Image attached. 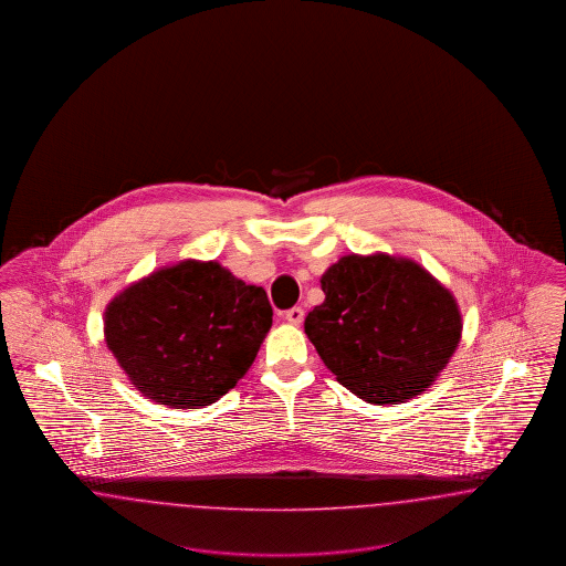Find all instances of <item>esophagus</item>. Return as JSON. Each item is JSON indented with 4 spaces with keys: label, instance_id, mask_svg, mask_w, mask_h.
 <instances>
[{
    "label": "esophagus",
    "instance_id": "obj_1",
    "mask_svg": "<svg viewBox=\"0 0 566 566\" xmlns=\"http://www.w3.org/2000/svg\"><path fill=\"white\" fill-rule=\"evenodd\" d=\"M303 316H305V312L301 310V307H291V310H286L284 312V318L289 321L291 324H301L303 323Z\"/></svg>",
    "mask_w": 566,
    "mask_h": 566
}]
</instances>
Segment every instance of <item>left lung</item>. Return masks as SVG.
Returning a JSON list of instances; mask_svg holds the SVG:
<instances>
[{"instance_id": "left-lung-1", "label": "left lung", "mask_w": 566, "mask_h": 566, "mask_svg": "<svg viewBox=\"0 0 566 566\" xmlns=\"http://www.w3.org/2000/svg\"><path fill=\"white\" fill-rule=\"evenodd\" d=\"M324 301L305 333L358 399L397 405L420 395L458 348L454 295L411 259L348 254L324 271Z\"/></svg>"}]
</instances>
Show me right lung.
Here are the masks:
<instances>
[{"mask_svg": "<svg viewBox=\"0 0 566 566\" xmlns=\"http://www.w3.org/2000/svg\"><path fill=\"white\" fill-rule=\"evenodd\" d=\"M268 293L216 261L187 259L114 296L104 314L109 352L146 399L199 409L250 369L271 328Z\"/></svg>", "mask_w": 566, "mask_h": 566, "instance_id": "1", "label": "right lung"}]
</instances>
